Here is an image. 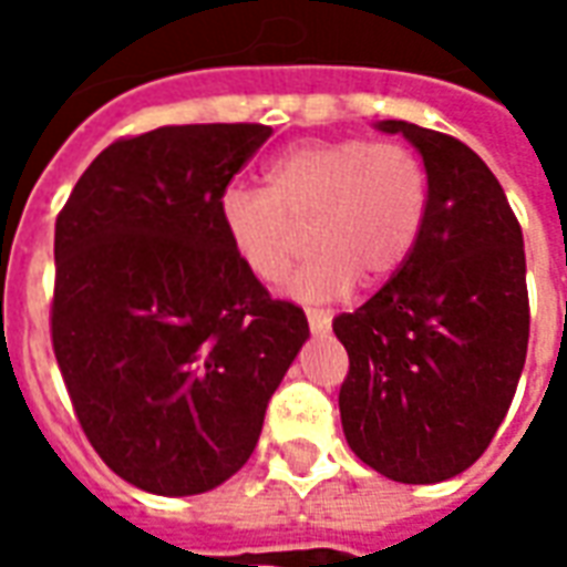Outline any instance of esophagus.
<instances>
[{
  "label": "esophagus",
  "mask_w": 567,
  "mask_h": 567,
  "mask_svg": "<svg viewBox=\"0 0 567 567\" xmlns=\"http://www.w3.org/2000/svg\"><path fill=\"white\" fill-rule=\"evenodd\" d=\"M307 321L312 333L331 331V312H324V309H307Z\"/></svg>",
  "instance_id": "esophagus-1"
}]
</instances>
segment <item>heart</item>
Here are the masks:
<instances>
[{"mask_svg": "<svg viewBox=\"0 0 567 567\" xmlns=\"http://www.w3.org/2000/svg\"><path fill=\"white\" fill-rule=\"evenodd\" d=\"M427 212V175L401 142L309 140L279 151L264 187L230 185L218 224L239 264L260 282L279 279L309 221V255L282 282L303 303L352 295L361 276L385 282L416 248Z\"/></svg>", "mask_w": 567, "mask_h": 567, "instance_id": "b5f03b06", "label": "heart"}]
</instances>
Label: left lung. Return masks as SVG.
<instances>
[{"label":"left lung","mask_w":567,"mask_h":567,"mask_svg":"<svg viewBox=\"0 0 567 567\" xmlns=\"http://www.w3.org/2000/svg\"><path fill=\"white\" fill-rule=\"evenodd\" d=\"M427 175L413 255L364 307L333 319L349 352L340 419L349 450L394 483H443L486 452L528 349L523 230L504 187L464 142L410 121Z\"/></svg>","instance_id":"1"}]
</instances>
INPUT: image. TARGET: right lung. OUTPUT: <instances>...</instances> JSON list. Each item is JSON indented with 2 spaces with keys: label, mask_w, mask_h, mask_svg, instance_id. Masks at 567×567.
Returning a JSON list of instances; mask_svg holds the SVG:
<instances>
[{
  "label": "right lung",
  "mask_w": 567,
  "mask_h": 567,
  "mask_svg": "<svg viewBox=\"0 0 567 567\" xmlns=\"http://www.w3.org/2000/svg\"><path fill=\"white\" fill-rule=\"evenodd\" d=\"M264 124H185L121 140L56 218L54 355L84 434L121 480L182 498L248 462L272 392L309 340L218 224Z\"/></svg>",
  "instance_id": "obj_1"
}]
</instances>
